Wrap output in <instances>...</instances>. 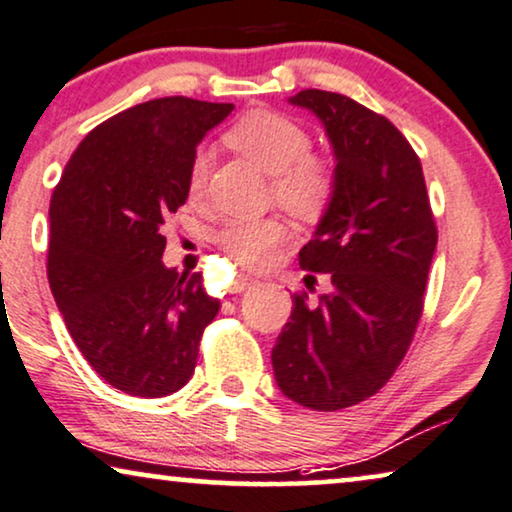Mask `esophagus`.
<instances>
[{
  "mask_svg": "<svg viewBox=\"0 0 512 512\" xmlns=\"http://www.w3.org/2000/svg\"><path fill=\"white\" fill-rule=\"evenodd\" d=\"M252 285H255V281H252L250 276H236V281H234V285H231V288H234V292H243V290L252 288Z\"/></svg>",
  "mask_w": 512,
  "mask_h": 512,
  "instance_id": "34e87169",
  "label": "esophagus"
}]
</instances>
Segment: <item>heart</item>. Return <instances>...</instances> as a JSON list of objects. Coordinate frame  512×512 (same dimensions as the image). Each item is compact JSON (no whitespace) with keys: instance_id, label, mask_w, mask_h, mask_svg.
<instances>
[{"instance_id":"b5f03b06","label":"heart","mask_w":512,"mask_h":512,"mask_svg":"<svg viewBox=\"0 0 512 512\" xmlns=\"http://www.w3.org/2000/svg\"><path fill=\"white\" fill-rule=\"evenodd\" d=\"M224 142L271 175L276 201L295 215L323 213L337 187V173L325 154L313 152L309 131L276 109H250L224 133ZM210 156L199 149L189 161L187 192L199 199L206 189ZM290 231L281 217L231 220L217 231V243L236 264L262 269L274 260Z\"/></svg>"}]
</instances>
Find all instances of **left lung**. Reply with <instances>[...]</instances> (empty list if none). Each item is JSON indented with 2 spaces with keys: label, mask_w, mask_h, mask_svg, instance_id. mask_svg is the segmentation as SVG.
Segmentation results:
<instances>
[{
  "label": "left lung",
  "mask_w": 512,
  "mask_h": 512,
  "mask_svg": "<svg viewBox=\"0 0 512 512\" xmlns=\"http://www.w3.org/2000/svg\"><path fill=\"white\" fill-rule=\"evenodd\" d=\"M323 121L337 187L299 267L327 274L330 292L292 297L271 351L276 384L295 403L335 412L370 398L393 377L424 311L438 243L424 170L403 133L342 93L306 88L290 98Z\"/></svg>",
  "instance_id": "obj_1"
}]
</instances>
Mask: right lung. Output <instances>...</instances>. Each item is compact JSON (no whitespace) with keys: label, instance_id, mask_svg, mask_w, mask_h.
Masks as SVG:
<instances>
[{"label":"right lung","instance_id":"1","mask_svg":"<svg viewBox=\"0 0 512 512\" xmlns=\"http://www.w3.org/2000/svg\"><path fill=\"white\" fill-rule=\"evenodd\" d=\"M231 109L185 95L140 102L95 126L53 189L51 292L88 365L128 395L185 386L220 311L201 274L163 267L161 229L185 206L196 145Z\"/></svg>","mask_w":512,"mask_h":512}]
</instances>
